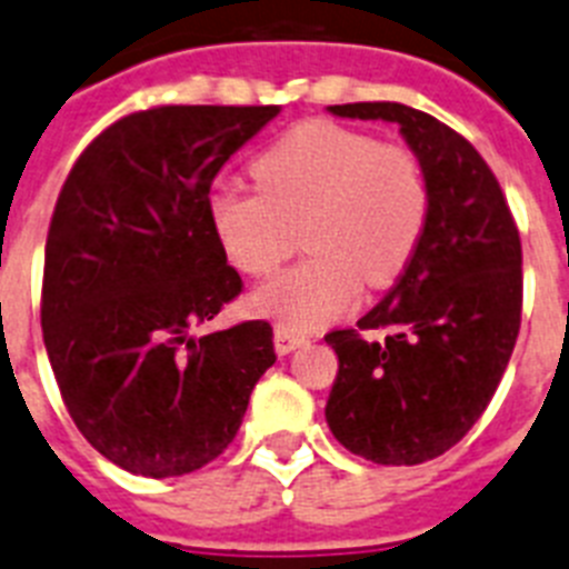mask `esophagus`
Instances as JSON below:
<instances>
[{"label":"esophagus","instance_id":"obj_1","mask_svg":"<svg viewBox=\"0 0 569 569\" xmlns=\"http://www.w3.org/2000/svg\"><path fill=\"white\" fill-rule=\"evenodd\" d=\"M303 346H309V338H306V335L291 332L286 326H278V329H274V352L278 355H289L295 352V349H303Z\"/></svg>","mask_w":569,"mask_h":569}]
</instances>
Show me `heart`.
I'll return each instance as SVG.
<instances>
[{
	"instance_id": "1",
	"label": "heart",
	"mask_w": 569,
	"mask_h": 569,
	"mask_svg": "<svg viewBox=\"0 0 569 569\" xmlns=\"http://www.w3.org/2000/svg\"><path fill=\"white\" fill-rule=\"evenodd\" d=\"M257 191L214 186L206 209L217 243L249 278L295 254L303 226L312 254L251 295V309L291 332L346 315L369 289L392 286L429 223L421 157L329 120H306L251 160Z\"/></svg>"
}]
</instances>
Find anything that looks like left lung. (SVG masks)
Masks as SVG:
<instances>
[{"label": "left lung", "mask_w": 569, "mask_h": 569, "mask_svg": "<svg viewBox=\"0 0 569 569\" xmlns=\"http://www.w3.org/2000/svg\"><path fill=\"white\" fill-rule=\"evenodd\" d=\"M338 117L401 126L429 182L421 249L387 298L326 343L340 372L326 421L349 452L412 467L443 456L492 401L521 329V237L476 146L401 102L329 106ZM387 328L372 341L367 331Z\"/></svg>", "instance_id": "left-lung-1"}]
</instances>
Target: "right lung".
Returning a JSON list of instances; mask_svg holds the SVG:
<instances>
[{
  "instance_id": "1",
  "label": "right lung",
  "mask_w": 569,
  "mask_h": 569,
  "mask_svg": "<svg viewBox=\"0 0 569 569\" xmlns=\"http://www.w3.org/2000/svg\"><path fill=\"white\" fill-rule=\"evenodd\" d=\"M278 106H154L73 162L53 206L42 338L68 415L146 478L214 461L278 360L266 320L194 338L243 291L209 223L211 180Z\"/></svg>"
}]
</instances>
